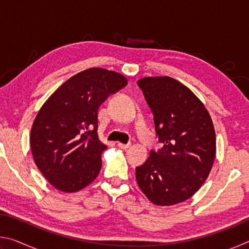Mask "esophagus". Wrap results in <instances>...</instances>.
Segmentation results:
<instances>
[{
	"label": "esophagus",
	"mask_w": 249,
	"mask_h": 249,
	"mask_svg": "<svg viewBox=\"0 0 249 249\" xmlns=\"http://www.w3.org/2000/svg\"><path fill=\"white\" fill-rule=\"evenodd\" d=\"M117 146H119L120 148H122V149H127V148H129L130 146H132V144H130V142H127V144H122V142H119Z\"/></svg>",
	"instance_id": "1"
}]
</instances>
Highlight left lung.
Here are the masks:
<instances>
[{"label": "left lung", "mask_w": 249, "mask_h": 249, "mask_svg": "<svg viewBox=\"0 0 249 249\" xmlns=\"http://www.w3.org/2000/svg\"><path fill=\"white\" fill-rule=\"evenodd\" d=\"M137 84L162 144L136 167L137 183L155 204L180 203L199 190L213 166L216 141L212 120L193 92L175 79L148 77Z\"/></svg>", "instance_id": "obj_1"}]
</instances>
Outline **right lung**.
<instances>
[{
	"label": "right lung",
	"instance_id": "add662e5",
	"mask_svg": "<svg viewBox=\"0 0 249 249\" xmlns=\"http://www.w3.org/2000/svg\"><path fill=\"white\" fill-rule=\"evenodd\" d=\"M126 84L115 71L84 70L59 87L39 109L31 132L33 157L58 190L79 191L98 177L107 148L98 136L99 107Z\"/></svg>",
	"mask_w": 249,
	"mask_h": 249
}]
</instances>
